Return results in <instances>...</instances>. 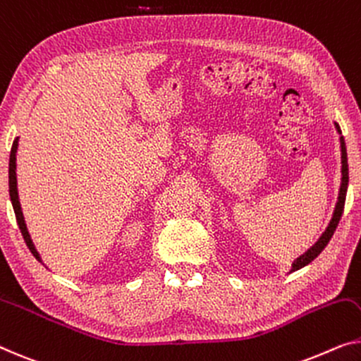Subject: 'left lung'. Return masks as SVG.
<instances>
[{"label":"left lung","mask_w":361,"mask_h":361,"mask_svg":"<svg viewBox=\"0 0 361 361\" xmlns=\"http://www.w3.org/2000/svg\"><path fill=\"white\" fill-rule=\"evenodd\" d=\"M336 129L338 134H342L341 131V126L334 123ZM341 162H342V178H341V190H338V197H337V202H336V207H334V214H332V219L329 225H327V228L324 230V233H322L318 241L311 246L308 251H305L303 255L298 256L297 259L292 262V269H290V272H295L298 271V269L308 266L311 261L316 259V257L319 256V252L326 248V245L329 243V240L332 238V235H334L337 225H338V220L342 217V212H343V206H345V196H347V186H348V164H347V147H345V141H343V136H341Z\"/></svg>","instance_id":"left-lung-1"}]
</instances>
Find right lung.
<instances>
[{
	"label": "right lung",
	"instance_id": "obj_1",
	"mask_svg": "<svg viewBox=\"0 0 361 361\" xmlns=\"http://www.w3.org/2000/svg\"><path fill=\"white\" fill-rule=\"evenodd\" d=\"M18 141H19V137H16L14 142H13V147H11V155H9V197H11V202H13L16 220H18V225H19V228H20V233H23L24 240H25L27 248L30 250V252L35 256L37 261L42 262V257L39 255V251L35 250L34 241H32L30 235H29V230H27V225H25V220H24V214H23V209H20V202H19L18 176H16V152H18V146H19ZM42 264H43V262H42Z\"/></svg>",
	"mask_w": 361,
	"mask_h": 361
}]
</instances>
